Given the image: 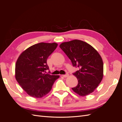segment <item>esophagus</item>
Instances as JSON below:
<instances>
[{
  "label": "esophagus",
  "instance_id": "34e87169",
  "mask_svg": "<svg viewBox=\"0 0 122 122\" xmlns=\"http://www.w3.org/2000/svg\"><path fill=\"white\" fill-rule=\"evenodd\" d=\"M62 76H63L64 77H65V78H66V77H68L69 76V74H65V75H62Z\"/></svg>",
  "mask_w": 122,
  "mask_h": 122
}]
</instances>
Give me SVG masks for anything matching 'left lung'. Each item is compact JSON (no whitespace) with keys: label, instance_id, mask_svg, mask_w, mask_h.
Here are the masks:
<instances>
[{"label":"left lung","instance_id":"obj_1","mask_svg":"<svg viewBox=\"0 0 122 122\" xmlns=\"http://www.w3.org/2000/svg\"><path fill=\"white\" fill-rule=\"evenodd\" d=\"M60 47L74 67L79 69L73 73L78 83L72 88L73 91L80 96L93 93L103 77V62L100 55L90 44L78 40L62 43Z\"/></svg>","mask_w":122,"mask_h":122}]
</instances>
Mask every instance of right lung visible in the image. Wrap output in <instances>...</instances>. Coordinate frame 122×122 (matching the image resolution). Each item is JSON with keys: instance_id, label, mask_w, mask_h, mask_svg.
<instances>
[{"instance_id": "obj_1", "label": "right lung", "mask_w": 122, "mask_h": 122, "mask_svg": "<svg viewBox=\"0 0 122 122\" xmlns=\"http://www.w3.org/2000/svg\"><path fill=\"white\" fill-rule=\"evenodd\" d=\"M56 43H40L29 47L18 57L15 78L24 91L31 97L41 98L49 93L59 75L45 74L49 70L47 60L56 48Z\"/></svg>"}]
</instances>
